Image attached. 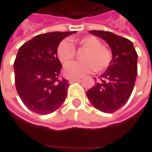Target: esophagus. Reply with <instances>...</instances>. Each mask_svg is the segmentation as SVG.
Instances as JSON below:
<instances>
[{
	"instance_id": "1",
	"label": "esophagus",
	"mask_w": 152,
	"mask_h": 152,
	"mask_svg": "<svg viewBox=\"0 0 152 152\" xmlns=\"http://www.w3.org/2000/svg\"><path fill=\"white\" fill-rule=\"evenodd\" d=\"M80 81V79H77V78H74V79H71L69 80V83H74V82H79Z\"/></svg>"
}]
</instances>
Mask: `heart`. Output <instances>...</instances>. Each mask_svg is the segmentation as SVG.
I'll list each match as a JSON object with an SVG mask.
<instances>
[{
	"mask_svg": "<svg viewBox=\"0 0 152 152\" xmlns=\"http://www.w3.org/2000/svg\"><path fill=\"white\" fill-rule=\"evenodd\" d=\"M71 42L61 40L56 49V55L62 64H67L74 59V46L79 50H85L80 59L83 62L67 64L64 67V73L69 78H81L94 70L102 72L106 70L113 60V53L109 48L103 45L93 35L72 39Z\"/></svg>",
	"mask_w": 152,
	"mask_h": 152,
	"instance_id": "obj_1",
	"label": "heart"
}]
</instances>
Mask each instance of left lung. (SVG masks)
Here are the masks:
<instances>
[{"label": "left lung", "mask_w": 152, "mask_h": 152, "mask_svg": "<svg viewBox=\"0 0 152 152\" xmlns=\"http://www.w3.org/2000/svg\"><path fill=\"white\" fill-rule=\"evenodd\" d=\"M90 33L109 45L113 60L100 81L87 91V97L99 111L113 113L122 107L131 96L137 76V52L129 39L113 33L102 30H91Z\"/></svg>", "instance_id": "left-lung-1"}]
</instances>
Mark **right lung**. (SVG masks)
<instances>
[{
    "label": "right lung",
    "instance_id": "obj_1",
    "mask_svg": "<svg viewBox=\"0 0 152 152\" xmlns=\"http://www.w3.org/2000/svg\"><path fill=\"white\" fill-rule=\"evenodd\" d=\"M71 32L36 35L19 48L13 67L18 94L28 109L41 115L57 110L65 101L69 84L60 78L61 64L56 49Z\"/></svg>",
    "mask_w": 152,
    "mask_h": 152
}]
</instances>
